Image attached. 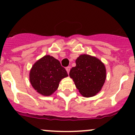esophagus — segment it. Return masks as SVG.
<instances>
[{"label": "esophagus", "mask_w": 135, "mask_h": 135, "mask_svg": "<svg viewBox=\"0 0 135 135\" xmlns=\"http://www.w3.org/2000/svg\"><path fill=\"white\" fill-rule=\"evenodd\" d=\"M66 71H67L68 74H69V72H70V66H67V67L66 68Z\"/></svg>", "instance_id": "obj_1"}]
</instances>
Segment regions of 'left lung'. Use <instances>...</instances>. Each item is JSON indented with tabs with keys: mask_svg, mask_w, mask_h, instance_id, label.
I'll list each match as a JSON object with an SVG mask.
<instances>
[{
	"mask_svg": "<svg viewBox=\"0 0 135 135\" xmlns=\"http://www.w3.org/2000/svg\"><path fill=\"white\" fill-rule=\"evenodd\" d=\"M76 64V66L70 70L69 76L79 92L85 97L99 93L106 80L104 64L97 58L85 54L80 55Z\"/></svg>",
	"mask_w": 135,
	"mask_h": 135,
	"instance_id": "8db88e82",
	"label": "left lung"
}]
</instances>
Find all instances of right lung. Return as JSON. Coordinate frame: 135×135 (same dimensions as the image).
Returning a JSON list of instances; mask_svg holds the SVG:
<instances>
[{
  "label": "right lung",
  "instance_id": "add662e5",
  "mask_svg": "<svg viewBox=\"0 0 135 135\" xmlns=\"http://www.w3.org/2000/svg\"><path fill=\"white\" fill-rule=\"evenodd\" d=\"M29 76L31 85L38 93L50 96L57 90L61 79L68 74L57 59L46 55L34 64Z\"/></svg>",
  "mask_w": 135,
  "mask_h": 135
}]
</instances>
